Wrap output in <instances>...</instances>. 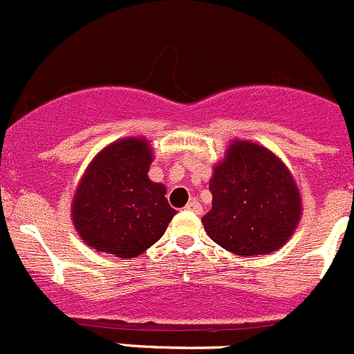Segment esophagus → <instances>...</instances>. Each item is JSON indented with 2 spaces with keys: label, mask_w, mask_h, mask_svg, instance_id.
Listing matches in <instances>:
<instances>
[{
  "label": "esophagus",
  "mask_w": 354,
  "mask_h": 354,
  "mask_svg": "<svg viewBox=\"0 0 354 354\" xmlns=\"http://www.w3.org/2000/svg\"><path fill=\"white\" fill-rule=\"evenodd\" d=\"M186 211H192L195 212V214H200V212H202V205H200L196 200H189L186 205Z\"/></svg>",
  "instance_id": "34e87169"
}]
</instances>
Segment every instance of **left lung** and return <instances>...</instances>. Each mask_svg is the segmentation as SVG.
<instances>
[{
    "label": "left lung",
    "mask_w": 354,
    "mask_h": 354,
    "mask_svg": "<svg viewBox=\"0 0 354 354\" xmlns=\"http://www.w3.org/2000/svg\"><path fill=\"white\" fill-rule=\"evenodd\" d=\"M212 209L205 232L228 252L252 257L282 248L301 220V196L292 174L270 149L234 140L209 180Z\"/></svg>",
    "instance_id": "1"
}]
</instances>
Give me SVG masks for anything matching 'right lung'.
I'll return each mask as SVG.
<instances>
[{
	"mask_svg": "<svg viewBox=\"0 0 354 354\" xmlns=\"http://www.w3.org/2000/svg\"><path fill=\"white\" fill-rule=\"evenodd\" d=\"M152 147L142 136L109 143L84 170L72 200V223L92 250L138 257L175 216L167 187L149 179Z\"/></svg>",
	"mask_w": 354,
	"mask_h": 354,
	"instance_id": "right-lung-1",
	"label": "right lung"
}]
</instances>
